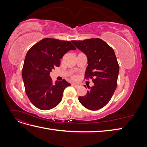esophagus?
<instances>
[{
	"mask_svg": "<svg viewBox=\"0 0 147 147\" xmlns=\"http://www.w3.org/2000/svg\"><path fill=\"white\" fill-rule=\"evenodd\" d=\"M72 86H74V87H75L76 88H79V86H80L79 84H75V83H72Z\"/></svg>",
	"mask_w": 147,
	"mask_h": 147,
	"instance_id": "obj_1",
	"label": "esophagus"
}]
</instances>
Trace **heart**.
Returning a JSON list of instances; mask_svg holds the SVG:
<instances>
[{
  "mask_svg": "<svg viewBox=\"0 0 147 147\" xmlns=\"http://www.w3.org/2000/svg\"><path fill=\"white\" fill-rule=\"evenodd\" d=\"M72 79H74V80L77 79V76H75V75H74V76L72 77Z\"/></svg>",
  "mask_w": 147,
  "mask_h": 147,
  "instance_id": "b5f03b06",
  "label": "heart"
}]
</instances>
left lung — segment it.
Returning a JSON list of instances; mask_svg holds the SVG:
<instances>
[{"instance_id": "8db88e82", "label": "left lung", "mask_w": 147, "mask_h": 147, "mask_svg": "<svg viewBox=\"0 0 147 147\" xmlns=\"http://www.w3.org/2000/svg\"><path fill=\"white\" fill-rule=\"evenodd\" d=\"M72 42L86 55L88 65L84 78H91L94 83L93 86H88L86 94L80 96L78 100L89 110H99L109 103L117 86L119 65L114 50L98 38Z\"/></svg>"}]
</instances>
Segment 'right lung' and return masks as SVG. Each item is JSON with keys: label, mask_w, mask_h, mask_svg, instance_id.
<instances>
[{"label": "right lung", "mask_w": 147, "mask_h": 147, "mask_svg": "<svg viewBox=\"0 0 147 147\" xmlns=\"http://www.w3.org/2000/svg\"><path fill=\"white\" fill-rule=\"evenodd\" d=\"M76 48L69 41L45 38L31 47L26 54L22 72L28 98L37 108L48 110L55 107L70 84L65 80L53 84L50 73L61 64L64 54Z\"/></svg>", "instance_id": "obj_1"}]
</instances>
